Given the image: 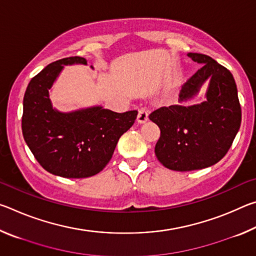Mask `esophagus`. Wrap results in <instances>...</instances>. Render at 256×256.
Listing matches in <instances>:
<instances>
[{"mask_svg":"<svg viewBox=\"0 0 256 256\" xmlns=\"http://www.w3.org/2000/svg\"><path fill=\"white\" fill-rule=\"evenodd\" d=\"M148 116H149V110H146V108H140V110H138V122L146 123L149 118Z\"/></svg>","mask_w":256,"mask_h":256,"instance_id":"esophagus-1","label":"esophagus"}]
</instances>
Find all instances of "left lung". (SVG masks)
Segmentation results:
<instances>
[{
    "label": "left lung",
    "instance_id": "left-lung-1",
    "mask_svg": "<svg viewBox=\"0 0 256 256\" xmlns=\"http://www.w3.org/2000/svg\"><path fill=\"white\" fill-rule=\"evenodd\" d=\"M202 64L182 86L180 102H186L210 80L206 100L192 106L160 107L149 118L160 128L154 154L168 170L190 172L210 167L222 160L240 130L242 110L230 71L210 56L188 53Z\"/></svg>",
    "mask_w": 256,
    "mask_h": 256
}]
</instances>
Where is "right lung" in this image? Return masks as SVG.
I'll list each match as a JSON object with an SVG mask.
<instances>
[{
  "label": "right lung",
  "instance_id": "right-lung-1",
  "mask_svg": "<svg viewBox=\"0 0 256 256\" xmlns=\"http://www.w3.org/2000/svg\"><path fill=\"white\" fill-rule=\"evenodd\" d=\"M86 64L80 56L56 60L34 76L24 97L22 134L40 166L66 178L98 174L110 162L120 136L136 118V110L115 112L94 106L60 112L52 106L48 90L64 66Z\"/></svg>",
  "mask_w": 256,
  "mask_h": 256
}]
</instances>
